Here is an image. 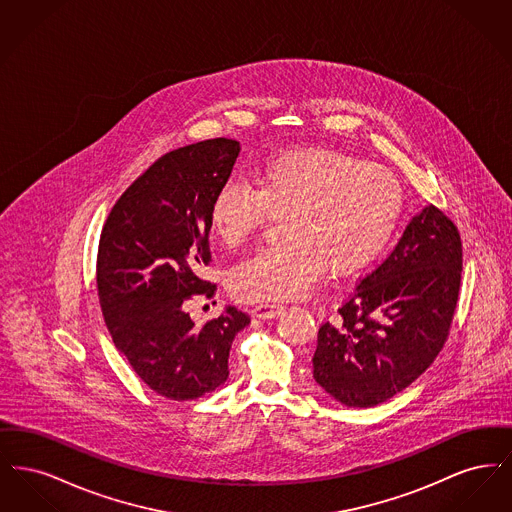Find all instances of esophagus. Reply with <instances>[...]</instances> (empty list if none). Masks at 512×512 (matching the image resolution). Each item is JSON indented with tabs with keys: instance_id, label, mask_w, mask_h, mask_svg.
Segmentation results:
<instances>
[{
	"instance_id": "34e87169",
	"label": "esophagus",
	"mask_w": 512,
	"mask_h": 512,
	"mask_svg": "<svg viewBox=\"0 0 512 512\" xmlns=\"http://www.w3.org/2000/svg\"><path fill=\"white\" fill-rule=\"evenodd\" d=\"M282 305L280 303H257L253 307V315L257 318H274L282 313Z\"/></svg>"
}]
</instances>
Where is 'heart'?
<instances>
[{
    "instance_id": "1",
    "label": "heart",
    "mask_w": 512,
    "mask_h": 512,
    "mask_svg": "<svg viewBox=\"0 0 512 512\" xmlns=\"http://www.w3.org/2000/svg\"><path fill=\"white\" fill-rule=\"evenodd\" d=\"M405 207L397 176L336 149H293L270 159L257 184L226 180L213 195L209 222L228 247L244 245L274 213H284L276 244L232 270L242 301L305 295L328 267L347 274L374 261L395 234Z\"/></svg>"
}]
</instances>
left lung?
Listing matches in <instances>:
<instances>
[{
  "mask_svg": "<svg viewBox=\"0 0 512 512\" xmlns=\"http://www.w3.org/2000/svg\"><path fill=\"white\" fill-rule=\"evenodd\" d=\"M461 272L459 228L428 205L390 255L359 278L340 317L318 328V384L343 405L361 409L409 388L447 341Z\"/></svg>",
  "mask_w": 512,
  "mask_h": 512,
  "instance_id": "left-lung-1",
  "label": "left lung"
}]
</instances>
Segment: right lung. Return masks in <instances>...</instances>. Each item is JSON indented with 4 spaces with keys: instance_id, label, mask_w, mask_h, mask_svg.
Here are the masks:
<instances>
[{
    "instance_id": "obj_1",
    "label": "right lung",
    "mask_w": 512,
    "mask_h": 512,
    "mask_svg": "<svg viewBox=\"0 0 512 512\" xmlns=\"http://www.w3.org/2000/svg\"><path fill=\"white\" fill-rule=\"evenodd\" d=\"M240 142L215 138L159 157L119 197L99 238V305L115 347L159 395L188 401L228 378L234 336L249 315L226 307L195 326L197 297L217 284L201 278L211 263L209 207L230 178Z\"/></svg>"
}]
</instances>
